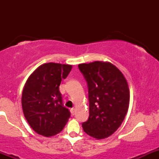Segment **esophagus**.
I'll list each match as a JSON object with an SVG mask.
<instances>
[{
    "instance_id": "obj_1",
    "label": "esophagus",
    "mask_w": 159,
    "mask_h": 159,
    "mask_svg": "<svg viewBox=\"0 0 159 159\" xmlns=\"http://www.w3.org/2000/svg\"><path fill=\"white\" fill-rule=\"evenodd\" d=\"M70 113H71L72 115H74L75 114V108H72L71 109H70Z\"/></svg>"
}]
</instances>
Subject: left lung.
Returning a JSON list of instances; mask_svg holds the SVG:
<instances>
[{"label":"left lung","mask_w":159,"mask_h":159,"mask_svg":"<svg viewBox=\"0 0 159 159\" xmlns=\"http://www.w3.org/2000/svg\"><path fill=\"white\" fill-rule=\"evenodd\" d=\"M89 88V118L82 123L91 137H109L124 121L129 106V89L125 78L110 62L80 64Z\"/></svg>","instance_id":"left-lung-1"}]
</instances>
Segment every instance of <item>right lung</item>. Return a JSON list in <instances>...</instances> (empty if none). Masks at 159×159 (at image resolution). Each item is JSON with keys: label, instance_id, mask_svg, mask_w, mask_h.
<instances>
[{"label": "right lung", "instance_id": "add662e5", "mask_svg": "<svg viewBox=\"0 0 159 159\" xmlns=\"http://www.w3.org/2000/svg\"><path fill=\"white\" fill-rule=\"evenodd\" d=\"M70 65L46 63L27 80L21 97L24 115L31 129L45 137L62 131L70 113L62 102L59 86L71 70Z\"/></svg>", "mask_w": 159, "mask_h": 159}]
</instances>
